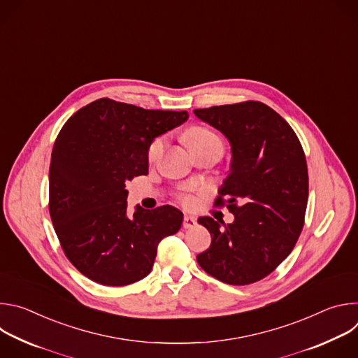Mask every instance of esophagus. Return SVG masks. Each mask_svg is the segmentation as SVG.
<instances>
[{"instance_id": "34e87169", "label": "esophagus", "mask_w": 358, "mask_h": 358, "mask_svg": "<svg viewBox=\"0 0 358 358\" xmlns=\"http://www.w3.org/2000/svg\"><path fill=\"white\" fill-rule=\"evenodd\" d=\"M182 227L185 229H191V228H195L196 227V220L194 217H188L185 215L184 217V221H182Z\"/></svg>"}]
</instances>
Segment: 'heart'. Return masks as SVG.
I'll use <instances>...</instances> for the list:
<instances>
[{
    "mask_svg": "<svg viewBox=\"0 0 358 358\" xmlns=\"http://www.w3.org/2000/svg\"><path fill=\"white\" fill-rule=\"evenodd\" d=\"M184 140L185 144L188 145V148L191 147H196V145H203V144H208V143H221L220 137L211 131L207 127H201V126H194L191 129H188L184 134ZM164 145V137H157L151 141V144L148 145L147 150V157L148 160L156 159L159 152L162 151Z\"/></svg>",
    "mask_w": 358,
    "mask_h": 358,
    "instance_id": "b5f03b06",
    "label": "heart"
}]
</instances>
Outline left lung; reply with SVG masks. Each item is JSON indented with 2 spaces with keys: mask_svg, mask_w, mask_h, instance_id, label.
Here are the masks:
<instances>
[{
  "mask_svg": "<svg viewBox=\"0 0 358 358\" xmlns=\"http://www.w3.org/2000/svg\"><path fill=\"white\" fill-rule=\"evenodd\" d=\"M194 115L231 143V170L215 206L232 224L201 217L211 245L196 257L208 275L228 285H249L272 273L303 229L309 174L301 144L289 123L261 101L195 109Z\"/></svg>",
  "mask_w": 358,
  "mask_h": 358,
  "instance_id": "obj_1",
  "label": "left lung"
}]
</instances>
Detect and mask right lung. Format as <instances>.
Masks as SVG:
<instances>
[{"mask_svg": "<svg viewBox=\"0 0 358 358\" xmlns=\"http://www.w3.org/2000/svg\"><path fill=\"white\" fill-rule=\"evenodd\" d=\"M185 110H145L108 97L79 109L61 129L49 167V214L71 264L90 280L124 286L145 278L157 246L178 232L171 206L127 214L126 182L148 174L147 150L182 124Z\"/></svg>", "mask_w": 358, "mask_h": 358, "instance_id": "obj_1", "label": "right lung"}]
</instances>
